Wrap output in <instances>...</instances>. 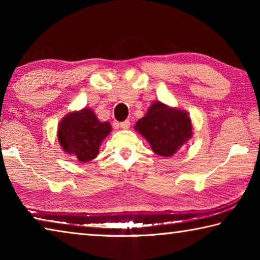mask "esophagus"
Here are the masks:
<instances>
[{"label": "esophagus", "instance_id": "1", "mask_svg": "<svg viewBox=\"0 0 260 260\" xmlns=\"http://www.w3.org/2000/svg\"><path fill=\"white\" fill-rule=\"evenodd\" d=\"M120 127L122 129H128L129 127H131V121L129 120H125V121H122L121 124H120Z\"/></svg>", "mask_w": 260, "mask_h": 260}]
</instances>
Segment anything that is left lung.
<instances>
[{
	"label": "left lung",
	"mask_w": 260,
	"mask_h": 260,
	"mask_svg": "<svg viewBox=\"0 0 260 260\" xmlns=\"http://www.w3.org/2000/svg\"><path fill=\"white\" fill-rule=\"evenodd\" d=\"M135 129L146 139L152 151L161 157H172L192 136V124L184 110L153 102L146 116L136 121Z\"/></svg>",
	"instance_id": "left-lung-1"
}]
</instances>
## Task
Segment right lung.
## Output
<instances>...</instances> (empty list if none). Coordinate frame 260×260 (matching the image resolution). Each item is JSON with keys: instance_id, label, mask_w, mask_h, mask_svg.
I'll return each mask as SVG.
<instances>
[{"instance_id": "obj_1", "label": "right lung", "mask_w": 260, "mask_h": 260, "mask_svg": "<svg viewBox=\"0 0 260 260\" xmlns=\"http://www.w3.org/2000/svg\"><path fill=\"white\" fill-rule=\"evenodd\" d=\"M111 131L110 122L100 121L93 110L83 108L61 118L57 139L65 153L87 162L99 155L101 143Z\"/></svg>"}]
</instances>
